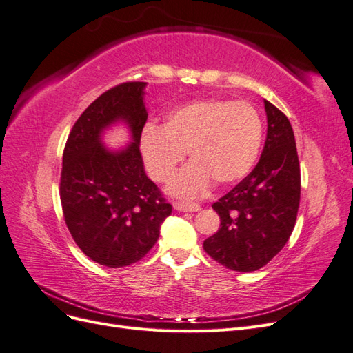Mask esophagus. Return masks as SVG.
<instances>
[{"instance_id": "obj_1", "label": "esophagus", "mask_w": 353, "mask_h": 353, "mask_svg": "<svg viewBox=\"0 0 353 353\" xmlns=\"http://www.w3.org/2000/svg\"><path fill=\"white\" fill-rule=\"evenodd\" d=\"M174 209L178 212H199L201 208L197 203H190V201H174Z\"/></svg>"}]
</instances>
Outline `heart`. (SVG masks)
Returning a JSON list of instances; mask_svg holds the SVG:
<instances>
[{
    "label": "heart",
    "instance_id": "1",
    "mask_svg": "<svg viewBox=\"0 0 353 353\" xmlns=\"http://www.w3.org/2000/svg\"><path fill=\"white\" fill-rule=\"evenodd\" d=\"M262 143V117L250 103L205 99L170 110L162 128L147 123L140 135V152L156 183L169 181L188 152L193 162L170 181L168 193L196 199L206 193L213 179L227 187L248 176Z\"/></svg>",
    "mask_w": 353,
    "mask_h": 353
}]
</instances>
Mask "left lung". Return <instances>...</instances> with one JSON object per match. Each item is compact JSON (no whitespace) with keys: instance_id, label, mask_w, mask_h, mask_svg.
I'll use <instances>...</instances> for the list:
<instances>
[{"instance_id":"8db88e82","label":"left lung","mask_w":353,"mask_h":353,"mask_svg":"<svg viewBox=\"0 0 353 353\" xmlns=\"http://www.w3.org/2000/svg\"><path fill=\"white\" fill-rule=\"evenodd\" d=\"M266 141L258 165L212 208L221 228L203 249L239 272L262 268L290 239L301 201V166L293 128L287 116L263 100Z\"/></svg>"}]
</instances>
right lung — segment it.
Segmentation results:
<instances>
[{
    "instance_id": "add662e5",
    "label": "right lung",
    "mask_w": 353,
    "mask_h": 353,
    "mask_svg": "<svg viewBox=\"0 0 353 353\" xmlns=\"http://www.w3.org/2000/svg\"><path fill=\"white\" fill-rule=\"evenodd\" d=\"M145 82L105 91L73 125L63 153L60 200L66 225L88 258L109 268L135 263L159 239L172 206L144 170L140 135ZM123 123L132 143L110 149L103 135Z\"/></svg>"
}]
</instances>
